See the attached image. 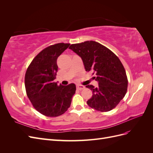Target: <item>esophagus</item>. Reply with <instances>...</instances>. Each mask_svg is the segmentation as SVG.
Wrapping results in <instances>:
<instances>
[{"label":"esophagus","instance_id":"esophagus-1","mask_svg":"<svg viewBox=\"0 0 153 153\" xmlns=\"http://www.w3.org/2000/svg\"><path fill=\"white\" fill-rule=\"evenodd\" d=\"M76 88H77V89H78V90H82V89H85V86L78 84V85H76Z\"/></svg>","mask_w":153,"mask_h":153}]
</instances>
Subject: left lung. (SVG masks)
<instances>
[{"mask_svg": "<svg viewBox=\"0 0 153 153\" xmlns=\"http://www.w3.org/2000/svg\"><path fill=\"white\" fill-rule=\"evenodd\" d=\"M81 57L86 71H93L98 87L86 85L92 92L87 101L92 108L108 112L124 97L128 87L126 71L121 61L112 51L93 41L72 44L69 47Z\"/></svg>", "mask_w": 153, "mask_h": 153, "instance_id": "obj_1", "label": "left lung"}]
</instances>
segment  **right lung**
<instances>
[{
  "label": "right lung",
  "instance_id": "1",
  "mask_svg": "<svg viewBox=\"0 0 153 153\" xmlns=\"http://www.w3.org/2000/svg\"><path fill=\"white\" fill-rule=\"evenodd\" d=\"M70 44L57 43L40 52L30 64L25 76L27 95L39 113L45 116L57 117L70 106L76 85H58L54 82L58 70V57Z\"/></svg>",
  "mask_w": 153,
  "mask_h": 153
}]
</instances>
